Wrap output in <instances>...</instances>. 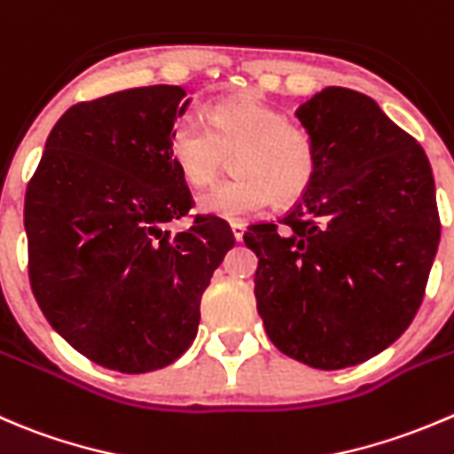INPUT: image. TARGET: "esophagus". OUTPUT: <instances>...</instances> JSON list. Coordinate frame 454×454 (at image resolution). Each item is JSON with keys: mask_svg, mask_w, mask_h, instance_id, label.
I'll use <instances>...</instances> for the list:
<instances>
[{"mask_svg": "<svg viewBox=\"0 0 454 454\" xmlns=\"http://www.w3.org/2000/svg\"><path fill=\"white\" fill-rule=\"evenodd\" d=\"M231 231H232V237H235L237 241H241V239H244V231H246V226H244V223H239V222H232V223H231Z\"/></svg>", "mask_w": 454, "mask_h": 454, "instance_id": "obj_1", "label": "esophagus"}]
</instances>
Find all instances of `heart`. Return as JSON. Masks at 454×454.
<instances>
[{
	"label": "heart",
	"instance_id": "b5f03b06",
	"mask_svg": "<svg viewBox=\"0 0 454 454\" xmlns=\"http://www.w3.org/2000/svg\"><path fill=\"white\" fill-rule=\"evenodd\" d=\"M170 157L192 186H208L231 155V179L204 192V215L246 219L275 200L290 204L310 188L317 175V146L303 126L253 92L215 101L206 124L184 115L170 129Z\"/></svg>",
	"mask_w": 454,
	"mask_h": 454
}]
</instances>
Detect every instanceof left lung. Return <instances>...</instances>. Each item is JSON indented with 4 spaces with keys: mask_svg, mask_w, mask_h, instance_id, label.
Masks as SVG:
<instances>
[{
    "mask_svg": "<svg viewBox=\"0 0 454 454\" xmlns=\"http://www.w3.org/2000/svg\"><path fill=\"white\" fill-rule=\"evenodd\" d=\"M294 115L315 139V179L281 227L253 223L244 241L272 344L339 371L415 319L442 235L434 179L417 139L362 92L328 86Z\"/></svg>",
    "mask_w": 454,
    "mask_h": 454,
    "instance_id": "1",
    "label": "left lung"
}]
</instances>
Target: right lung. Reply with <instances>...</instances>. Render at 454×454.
<instances>
[{"label":"right lung","instance_id":"right-lung-1","mask_svg":"<svg viewBox=\"0 0 454 454\" xmlns=\"http://www.w3.org/2000/svg\"><path fill=\"white\" fill-rule=\"evenodd\" d=\"M182 86H144L82 101L46 139L26 188L28 277L48 324L77 353L117 372L182 357L201 294L235 246L231 226L197 215L168 137L188 106Z\"/></svg>","mask_w":454,"mask_h":454}]
</instances>
